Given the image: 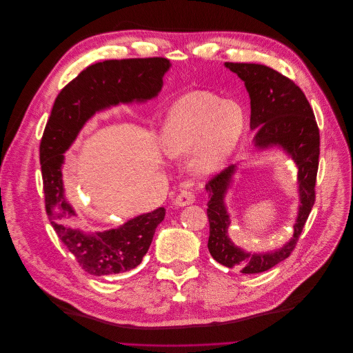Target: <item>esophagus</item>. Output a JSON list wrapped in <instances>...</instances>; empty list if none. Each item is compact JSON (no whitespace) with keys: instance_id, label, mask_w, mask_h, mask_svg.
<instances>
[{"instance_id":"esophagus-1","label":"esophagus","mask_w":353,"mask_h":353,"mask_svg":"<svg viewBox=\"0 0 353 353\" xmlns=\"http://www.w3.org/2000/svg\"><path fill=\"white\" fill-rule=\"evenodd\" d=\"M174 203H175L176 205H179V207L189 205V204L194 203V194H193L192 192L183 190V192H181V193L176 196V199H175V201H174Z\"/></svg>"}]
</instances>
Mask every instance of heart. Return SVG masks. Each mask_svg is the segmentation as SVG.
Returning <instances> with one entry per match:
<instances>
[{
    "label": "heart",
    "instance_id": "obj_1",
    "mask_svg": "<svg viewBox=\"0 0 353 353\" xmlns=\"http://www.w3.org/2000/svg\"><path fill=\"white\" fill-rule=\"evenodd\" d=\"M243 123V111L238 103L225 101L208 92H192L170 108L160 143L170 157H181L193 150L192 168L208 175L228 160Z\"/></svg>",
    "mask_w": 353,
    "mask_h": 353
}]
</instances>
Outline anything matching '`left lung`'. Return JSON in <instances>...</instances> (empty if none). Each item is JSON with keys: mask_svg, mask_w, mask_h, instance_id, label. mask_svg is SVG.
I'll return each mask as SVG.
<instances>
[{"mask_svg": "<svg viewBox=\"0 0 353 353\" xmlns=\"http://www.w3.org/2000/svg\"><path fill=\"white\" fill-rule=\"evenodd\" d=\"M225 66L243 82L250 97V129L256 130L253 146L259 150L278 148L298 167L299 207L292 238L281 248L267 252L245 250L230 236L231 216L225 196L234 182L236 164L230 165L205 185L210 223L208 252L220 264L243 274L270 270L290 257L314 204V186L319 168L320 134L313 110L303 92L287 77L260 63Z\"/></svg>", "mask_w": 353, "mask_h": 353, "instance_id": "left-lung-1", "label": "left lung"}]
</instances>
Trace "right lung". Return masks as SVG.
Listing matches in <instances>:
<instances>
[{
	"label": "right lung",
	"mask_w": 353,
	"mask_h": 353,
	"mask_svg": "<svg viewBox=\"0 0 353 353\" xmlns=\"http://www.w3.org/2000/svg\"><path fill=\"white\" fill-rule=\"evenodd\" d=\"M170 68L171 62L159 57L97 62L69 82L54 101L40 143L46 211L61 242L90 275L119 274L142 263L165 208L140 214L117 228L86 232L77 224V211L63 186L65 152L97 112L157 97Z\"/></svg>",
	"instance_id": "right-lung-1"
}]
</instances>
